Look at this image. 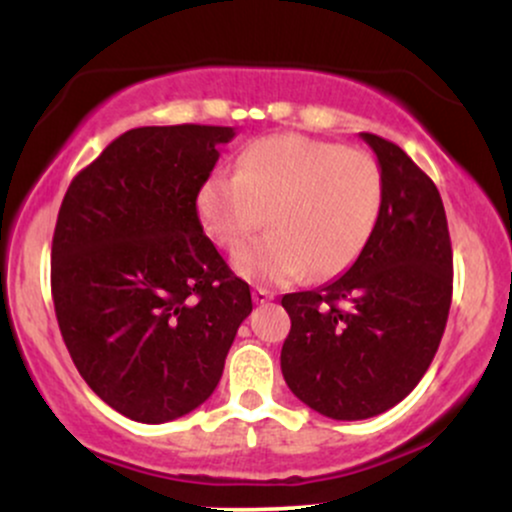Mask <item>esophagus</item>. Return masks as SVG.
Returning a JSON list of instances; mask_svg holds the SVG:
<instances>
[{
  "label": "esophagus",
  "instance_id": "34e87169",
  "mask_svg": "<svg viewBox=\"0 0 512 512\" xmlns=\"http://www.w3.org/2000/svg\"><path fill=\"white\" fill-rule=\"evenodd\" d=\"M272 298H274V293L262 289V286H257V289L252 291V301H255V303H267V301H272Z\"/></svg>",
  "mask_w": 512,
  "mask_h": 512
}]
</instances>
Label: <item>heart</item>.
<instances>
[{"mask_svg": "<svg viewBox=\"0 0 512 512\" xmlns=\"http://www.w3.org/2000/svg\"><path fill=\"white\" fill-rule=\"evenodd\" d=\"M383 199V166L370 151L276 134L245 149L238 173L204 182L197 207L209 236L231 250L264 219L272 223L233 255V267L245 279L286 284L308 269L315 279L349 269L373 236Z\"/></svg>", "mask_w": 512, "mask_h": 512, "instance_id": "obj_1", "label": "heart"}]
</instances>
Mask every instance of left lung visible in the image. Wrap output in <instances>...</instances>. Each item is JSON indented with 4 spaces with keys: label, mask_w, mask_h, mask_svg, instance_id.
Wrapping results in <instances>:
<instances>
[{
    "label": "left lung",
    "mask_w": 512,
    "mask_h": 512,
    "mask_svg": "<svg viewBox=\"0 0 512 512\" xmlns=\"http://www.w3.org/2000/svg\"><path fill=\"white\" fill-rule=\"evenodd\" d=\"M385 175L380 219L349 272L315 291L286 293V385L337 421L378 416L419 385L452 301V248L433 180L397 144L361 134Z\"/></svg>",
    "instance_id": "obj_1"
}]
</instances>
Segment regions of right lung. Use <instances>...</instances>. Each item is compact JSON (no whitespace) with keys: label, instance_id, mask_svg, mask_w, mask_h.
Returning <instances> with one entry per match:
<instances>
[{"label":"right lung","instance_id":"add662e5","mask_svg":"<svg viewBox=\"0 0 512 512\" xmlns=\"http://www.w3.org/2000/svg\"><path fill=\"white\" fill-rule=\"evenodd\" d=\"M233 127H137L69 185L52 236L57 325L76 370L142 424L190 414L219 385L250 286L204 236L197 195Z\"/></svg>","mask_w":512,"mask_h":512}]
</instances>
